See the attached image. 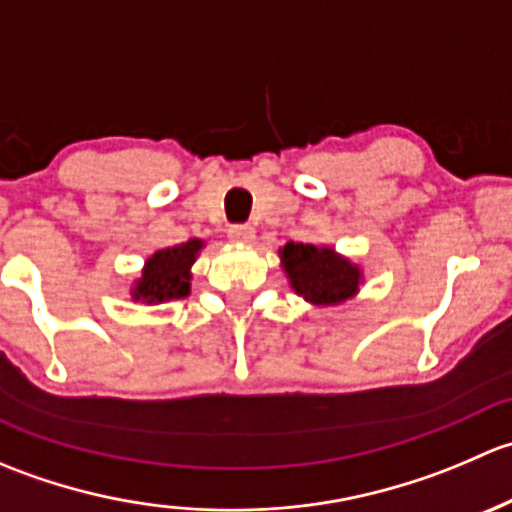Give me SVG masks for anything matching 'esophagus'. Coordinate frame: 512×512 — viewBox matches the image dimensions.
<instances>
[{
	"instance_id": "obj_1",
	"label": "esophagus",
	"mask_w": 512,
	"mask_h": 512,
	"mask_svg": "<svg viewBox=\"0 0 512 512\" xmlns=\"http://www.w3.org/2000/svg\"><path fill=\"white\" fill-rule=\"evenodd\" d=\"M227 237H230L235 245H250L252 240H255V227L250 225H232L230 230H227Z\"/></svg>"
}]
</instances>
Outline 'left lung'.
<instances>
[{"mask_svg": "<svg viewBox=\"0 0 512 512\" xmlns=\"http://www.w3.org/2000/svg\"><path fill=\"white\" fill-rule=\"evenodd\" d=\"M280 265L289 287L314 307H337L359 294L364 272L349 257L327 245L287 242L280 247Z\"/></svg>", "mask_w": 512, "mask_h": 512, "instance_id": "1", "label": "left lung"}]
</instances>
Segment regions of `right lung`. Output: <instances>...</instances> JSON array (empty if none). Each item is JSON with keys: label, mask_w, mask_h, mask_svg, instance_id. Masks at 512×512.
Masks as SVG:
<instances>
[{"label": "right lung", "mask_w": 512, "mask_h": 512, "mask_svg": "<svg viewBox=\"0 0 512 512\" xmlns=\"http://www.w3.org/2000/svg\"><path fill=\"white\" fill-rule=\"evenodd\" d=\"M203 240L193 237L180 245L153 252L143 265L141 277L133 282L131 299L141 304H163L170 299H183L190 294V267L198 260Z\"/></svg>", "instance_id": "add662e5"}]
</instances>
